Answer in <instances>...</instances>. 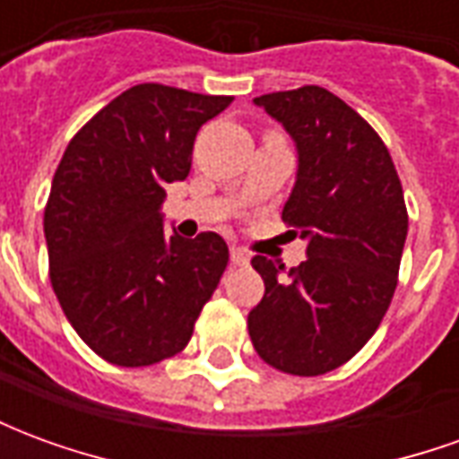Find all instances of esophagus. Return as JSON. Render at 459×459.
<instances>
[{"label":"esophagus","instance_id":"34e87169","mask_svg":"<svg viewBox=\"0 0 459 459\" xmlns=\"http://www.w3.org/2000/svg\"><path fill=\"white\" fill-rule=\"evenodd\" d=\"M230 263L233 265H248L250 253L246 248H230Z\"/></svg>","mask_w":459,"mask_h":459}]
</instances>
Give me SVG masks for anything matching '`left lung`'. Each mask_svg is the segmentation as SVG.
<instances>
[{
    "mask_svg": "<svg viewBox=\"0 0 459 459\" xmlns=\"http://www.w3.org/2000/svg\"><path fill=\"white\" fill-rule=\"evenodd\" d=\"M298 150L282 221L307 243L299 268L250 260L265 295L248 315L263 361L295 376L346 364L374 337L398 282L408 213L374 127L319 85L255 98Z\"/></svg>",
    "mask_w": 459,
    "mask_h": 459,
    "instance_id": "left-lung-1",
    "label": "left lung"
}]
</instances>
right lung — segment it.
<instances>
[{"instance_id": "right-lung-1", "label": "right lung", "mask_w": 459, "mask_h": 459, "mask_svg": "<svg viewBox=\"0 0 459 459\" xmlns=\"http://www.w3.org/2000/svg\"><path fill=\"white\" fill-rule=\"evenodd\" d=\"M230 95L142 83L75 134L44 211L51 285L78 337L117 366H150L189 344L229 263L219 233H164L167 184L184 181L204 122Z\"/></svg>"}]
</instances>
